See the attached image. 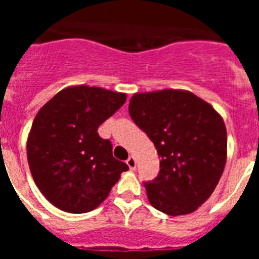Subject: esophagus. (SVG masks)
Segmentation results:
<instances>
[{
	"instance_id": "obj_1",
	"label": "esophagus",
	"mask_w": 259,
	"mask_h": 259,
	"mask_svg": "<svg viewBox=\"0 0 259 259\" xmlns=\"http://www.w3.org/2000/svg\"><path fill=\"white\" fill-rule=\"evenodd\" d=\"M125 163L128 164V167H130L131 170H135V168H136V159H135V157H132V155L128 158Z\"/></svg>"
}]
</instances>
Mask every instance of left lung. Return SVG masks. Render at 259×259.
Returning <instances> with one entry per match:
<instances>
[{
	"instance_id": "left-lung-1",
	"label": "left lung",
	"mask_w": 259,
	"mask_h": 259,
	"mask_svg": "<svg viewBox=\"0 0 259 259\" xmlns=\"http://www.w3.org/2000/svg\"><path fill=\"white\" fill-rule=\"evenodd\" d=\"M128 111L161 158L158 176L144 184L150 205L172 217L197 210L214 192L227 161L223 118L184 89L135 93Z\"/></svg>"
}]
</instances>
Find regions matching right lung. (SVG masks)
<instances>
[{
  "instance_id": "right-lung-1",
  "label": "right lung",
  "mask_w": 259,
  "mask_h": 259,
  "mask_svg": "<svg viewBox=\"0 0 259 259\" xmlns=\"http://www.w3.org/2000/svg\"><path fill=\"white\" fill-rule=\"evenodd\" d=\"M125 100V93L72 85L38 110L27 139V159L37 188L59 210L92 211L128 170L113 157L111 143L97 134Z\"/></svg>"
}]
</instances>
